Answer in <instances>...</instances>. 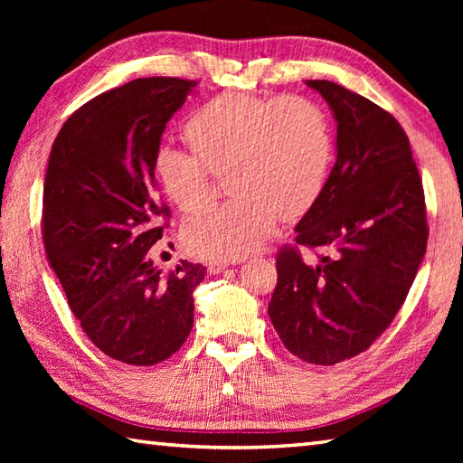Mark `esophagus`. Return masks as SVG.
<instances>
[{"mask_svg": "<svg viewBox=\"0 0 463 463\" xmlns=\"http://www.w3.org/2000/svg\"><path fill=\"white\" fill-rule=\"evenodd\" d=\"M226 267H229V262H226V260H211V262H209V272L219 274V272H222Z\"/></svg>", "mask_w": 463, "mask_h": 463, "instance_id": "esophagus-1", "label": "esophagus"}]
</instances>
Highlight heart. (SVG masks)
Segmentation results:
<instances>
[{
  "mask_svg": "<svg viewBox=\"0 0 463 463\" xmlns=\"http://www.w3.org/2000/svg\"><path fill=\"white\" fill-rule=\"evenodd\" d=\"M193 153L159 146L155 173L184 213L211 201L214 175L226 173L231 199L184 224L193 254L234 260L270 237L279 221L312 209L332 163L328 117L308 97H259L229 91L213 97L184 123Z\"/></svg>",
  "mask_w": 463,
  "mask_h": 463,
  "instance_id": "obj_1",
  "label": "heart"
}]
</instances>
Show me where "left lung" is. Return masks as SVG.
Listing matches in <instances>:
<instances>
[{"instance_id":"8db88e82","label":"left lung","mask_w":463,"mask_h":463,"mask_svg":"<svg viewBox=\"0 0 463 463\" xmlns=\"http://www.w3.org/2000/svg\"><path fill=\"white\" fill-rule=\"evenodd\" d=\"M334 113L336 163L297 244L277 254L269 317L304 362L358 356L404 304L428 244L426 199L406 131L386 109L332 81H307ZM322 250L301 260L298 244Z\"/></svg>"}]
</instances>
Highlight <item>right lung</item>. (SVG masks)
<instances>
[{"label":"right lung","mask_w":463,"mask_h":463,"mask_svg":"<svg viewBox=\"0 0 463 463\" xmlns=\"http://www.w3.org/2000/svg\"><path fill=\"white\" fill-rule=\"evenodd\" d=\"M196 81L143 77L93 97L63 123L43 184V247L83 332L107 356L153 366L193 328L203 264L169 274L149 249L171 211L155 184L166 121Z\"/></svg>","instance_id":"add662e5"}]
</instances>
